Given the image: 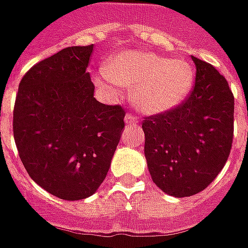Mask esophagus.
Listing matches in <instances>:
<instances>
[{
    "label": "esophagus",
    "instance_id": "34e87169",
    "mask_svg": "<svg viewBox=\"0 0 248 248\" xmlns=\"http://www.w3.org/2000/svg\"><path fill=\"white\" fill-rule=\"evenodd\" d=\"M124 122H126V124H136L137 122H138V119H137L133 114H126Z\"/></svg>",
    "mask_w": 248,
    "mask_h": 248
}]
</instances>
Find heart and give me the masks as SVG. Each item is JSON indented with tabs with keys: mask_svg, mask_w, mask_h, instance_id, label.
<instances>
[{
	"mask_svg": "<svg viewBox=\"0 0 248 248\" xmlns=\"http://www.w3.org/2000/svg\"><path fill=\"white\" fill-rule=\"evenodd\" d=\"M105 75L95 76L100 87L115 83L130 88L136 108L155 115L170 111L189 95L195 72L184 59H169L153 52L124 51L107 60Z\"/></svg>",
	"mask_w": 248,
	"mask_h": 248,
	"instance_id": "b5f03b06",
	"label": "heart"
}]
</instances>
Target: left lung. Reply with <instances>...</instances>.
<instances>
[{"label":"left lung","mask_w":248,"mask_h":248,"mask_svg":"<svg viewBox=\"0 0 248 248\" xmlns=\"http://www.w3.org/2000/svg\"><path fill=\"white\" fill-rule=\"evenodd\" d=\"M196 82L180 106L145 118V157L153 183L174 197L193 196L220 173L231 152L233 95L226 78L192 56Z\"/></svg>","instance_id":"8db88e82"}]
</instances>
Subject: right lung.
<instances>
[{"label": "right lung", "instance_id": "obj_1", "mask_svg": "<svg viewBox=\"0 0 248 248\" xmlns=\"http://www.w3.org/2000/svg\"><path fill=\"white\" fill-rule=\"evenodd\" d=\"M94 46H68L24 75L13 111L20 158L36 184L63 200L94 195L124 127V110L94 98Z\"/></svg>", "mask_w": 248, "mask_h": 248}]
</instances>
